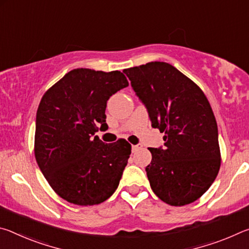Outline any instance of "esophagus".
<instances>
[{
	"instance_id": "esophagus-1",
	"label": "esophagus",
	"mask_w": 249,
	"mask_h": 249,
	"mask_svg": "<svg viewBox=\"0 0 249 249\" xmlns=\"http://www.w3.org/2000/svg\"><path fill=\"white\" fill-rule=\"evenodd\" d=\"M142 148V145H133L132 146V151L133 153H136L137 150H140Z\"/></svg>"
}]
</instances>
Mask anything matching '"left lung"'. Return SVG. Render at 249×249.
I'll use <instances>...</instances> for the list:
<instances>
[{
    "mask_svg": "<svg viewBox=\"0 0 249 249\" xmlns=\"http://www.w3.org/2000/svg\"><path fill=\"white\" fill-rule=\"evenodd\" d=\"M123 72L148 109L151 126L165 133L162 148H148L151 189L169 205L192 203L208 191L221 167L217 124L208 99L167 62H148Z\"/></svg>",
    "mask_w": 249,
    "mask_h": 249,
    "instance_id": "8db88e82",
    "label": "left lung"
}]
</instances>
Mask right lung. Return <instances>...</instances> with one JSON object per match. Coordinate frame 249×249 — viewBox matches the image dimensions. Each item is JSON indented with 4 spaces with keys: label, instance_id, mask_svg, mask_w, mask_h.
Wrapping results in <instances>:
<instances>
[{
    "label": "right lung",
    "instance_id": "1",
    "mask_svg": "<svg viewBox=\"0 0 249 249\" xmlns=\"http://www.w3.org/2000/svg\"><path fill=\"white\" fill-rule=\"evenodd\" d=\"M128 86L121 71L79 68L45 92L36 114V161L50 187L77 205L100 204L119 187L132 146L125 140L104 144L98 124L107 126L109 96Z\"/></svg>",
    "mask_w": 249,
    "mask_h": 249
}]
</instances>
